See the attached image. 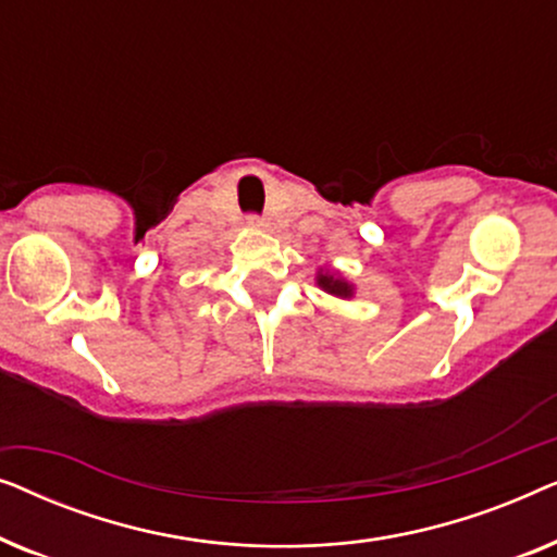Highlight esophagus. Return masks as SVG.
Instances as JSON below:
<instances>
[{
	"instance_id": "obj_1",
	"label": "esophagus",
	"mask_w": 557,
	"mask_h": 557,
	"mask_svg": "<svg viewBox=\"0 0 557 557\" xmlns=\"http://www.w3.org/2000/svg\"><path fill=\"white\" fill-rule=\"evenodd\" d=\"M248 227H253V231H263L265 220L258 218V215H250V218H248Z\"/></svg>"
}]
</instances>
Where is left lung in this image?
<instances>
[{"instance_id":"obj_1","label":"left lung","mask_w":557,"mask_h":557,"mask_svg":"<svg viewBox=\"0 0 557 557\" xmlns=\"http://www.w3.org/2000/svg\"><path fill=\"white\" fill-rule=\"evenodd\" d=\"M317 286L330 296H334V299H355L352 281H347L339 271L330 269V265H324V269L317 271Z\"/></svg>"}]
</instances>
